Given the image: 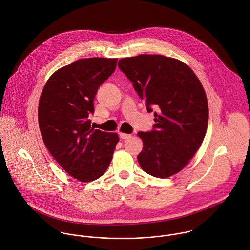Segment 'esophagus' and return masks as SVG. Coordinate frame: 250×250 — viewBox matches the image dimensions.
Wrapping results in <instances>:
<instances>
[{
    "label": "esophagus",
    "mask_w": 250,
    "mask_h": 250,
    "mask_svg": "<svg viewBox=\"0 0 250 250\" xmlns=\"http://www.w3.org/2000/svg\"><path fill=\"white\" fill-rule=\"evenodd\" d=\"M119 137H120V139H122V140H127V139H129V138L131 137V135L125 134V133H120V134H119Z\"/></svg>",
    "instance_id": "1"
}]
</instances>
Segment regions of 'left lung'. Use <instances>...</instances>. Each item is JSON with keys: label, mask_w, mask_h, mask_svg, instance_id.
I'll return each mask as SVG.
<instances>
[{"label": "left lung", "mask_w": 250, "mask_h": 250, "mask_svg": "<svg viewBox=\"0 0 250 250\" xmlns=\"http://www.w3.org/2000/svg\"><path fill=\"white\" fill-rule=\"evenodd\" d=\"M147 109L155 130L139 132L143 140L138 161L157 178L180 172L199 149L208 127V100L197 76L183 62L162 55H140L118 62Z\"/></svg>", "instance_id": "obj_1"}]
</instances>
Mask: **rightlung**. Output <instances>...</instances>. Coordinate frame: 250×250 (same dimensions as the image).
<instances>
[{
    "label": "right lung",
    "instance_id": "right-lung-1",
    "mask_svg": "<svg viewBox=\"0 0 250 250\" xmlns=\"http://www.w3.org/2000/svg\"><path fill=\"white\" fill-rule=\"evenodd\" d=\"M117 59H81L48 79L38 104V124L45 146L73 178L91 182L107 169L116 133L95 130L87 118L94 112L97 90L116 68Z\"/></svg>",
    "mask_w": 250,
    "mask_h": 250
}]
</instances>
